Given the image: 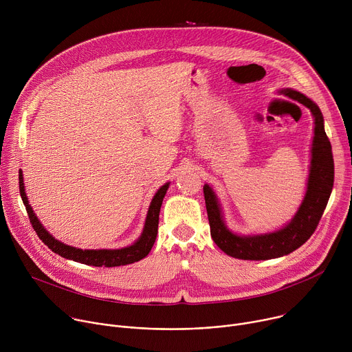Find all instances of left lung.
Wrapping results in <instances>:
<instances>
[{"label": "left lung", "instance_id": "8db88e82", "mask_svg": "<svg viewBox=\"0 0 352 352\" xmlns=\"http://www.w3.org/2000/svg\"><path fill=\"white\" fill-rule=\"evenodd\" d=\"M308 107L315 117V136L308 178V190L292 221L284 228L265 234L241 236L232 234L223 221L217 197L209 185L204 186L210 234L216 245L227 255L243 261H266L288 255L304 245L315 232L327 206L334 182V162L330 140L324 132L319 107L302 93L287 89L283 91Z\"/></svg>", "mask_w": 352, "mask_h": 352}]
</instances>
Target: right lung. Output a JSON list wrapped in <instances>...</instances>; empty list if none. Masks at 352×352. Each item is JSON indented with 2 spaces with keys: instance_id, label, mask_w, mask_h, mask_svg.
<instances>
[{
  "instance_id": "right-lung-1",
  "label": "right lung",
  "mask_w": 352,
  "mask_h": 352,
  "mask_svg": "<svg viewBox=\"0 0 352 352\" xmlns=\"http://www.w3.org/2000/svg\"><path fill=\"white\" fill-rule=\"evenodd\" d=\"M170 184L163 185L155 195L152 204H150L148 212H147V217H146V223H144V228L143 232L140 235V238L131 246L122 248V249H89V250H83V249H78L69 245H65L60 241H57L56 238H53L50 235L45 228L40 224V221L37 220L36 214L33 213L28 197L25 193V186H23V177H22V171H19V192H21V197L23 200V205L26 208L30 224L33 227V230L36 231L37 236L53 250L54 254L69 259V261H75L83 265H89V266H104V267H116V266H125V265H131L133 262H138L143 258H146L152 249L156 236H157V228H159V213H160V208L163 204L164 195L168 189Z\"/></svg>"
}]
</instances>
